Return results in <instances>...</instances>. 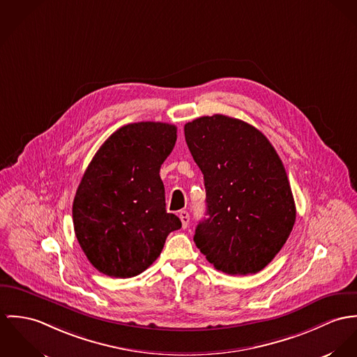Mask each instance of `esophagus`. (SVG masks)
Here are the masks:
<instances>
[{"label":"esophagus","instance_id":"1","mask_svg":"<svg viewBox=\"0 0 357 357\" xmlns=\"http://www.w3.org/2000/svg\"><path fill=\"white\" fill-rule=\"evenodd\" d=\"M179 219L182 222V227L186 229L189 226V220H190V216H189V212L188 211H181L179 212Z\"/></svg>","mask_w":357,"mask_h":357}]
</instances>
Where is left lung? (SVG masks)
<instances>
[{"mask_svg": "<svg viewBox=\"0 0 357 357\" xmlns=\"http://www.w3.org/2000/svg\"><path fill=\"white\" fill-rule=\"evenodd\" d=\"M185 138L206 192V218L195 234L199 252L229 275L261 271L296 222L294 198L277 151L256 127L225 115L186 123Z\"/></svg>", "mask_w": 357, "mask_h": 357, "instance_id": "1", "label": "left lung"}]
</instances>
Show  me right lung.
Wrapping results in <instances>:
<instances>
[{"mask_svg":"<svg viewBox=\"0 0 357 357\" xmlns=\"http://www.w3.org/2000/svg\"><path fill=\"white\" fill-rule=\"evenodd\" d=\"M176 142V127L131 123L97 151L73 204L75 236L100 273L131 278L158 259L168 234L182 227L165 209L160 167Z\"/></svg>","mask_w":357,"mask_h":357,"instance_id":"1","label":"right lung"}]
</instances>
